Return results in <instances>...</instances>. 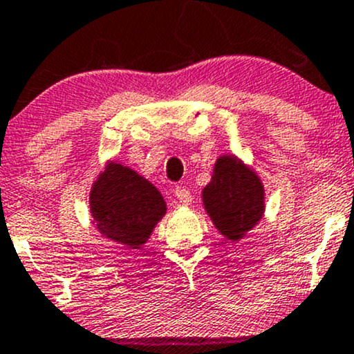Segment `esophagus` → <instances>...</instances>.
<instances>
[{"label":"esophagus","instance_id":"1","mask_svg":"<svg viewBox=\"0 0 354 354\" xmlns=\"http://www.w3.org/2000/svg\"><path fill=\"white\" fill-rule=\"evenodd\" d=\"M174 194H176V197L178 198V202H180L182 205H189L190 202H192V194H190L189 189L176 187V190H174Z\"/></svg>","mask_w":354,"mask_h":354}]
</instances>
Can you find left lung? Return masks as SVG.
<instances>
[{"label":"left lung","mask_w":354,"mask_h":354,"mask_svg":"<svg viewBox=\"0 0 354 354\" xmlns=\"http://www.w3.org/2000/svg\"><path fill=\"white\" fill-rule=\"evenodd\" d=\"M210 221L229 241H239L263 219L264 185L259 176L234 156H222L202 190Z\"/></svg>","instance_id":"8db88e82"}]
</instances>
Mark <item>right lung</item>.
Wrapping results in <instances>:
<instances>
[{"label":"right lung","instance_id":"add662e5","mask_svg":"<svg viewBox=\"0 0 354 354\" xmlns=\"http://www.w3.org/2000/svg\"><path fill=\"white\" fill-rule=\"evenodd\" d=\"M162 194L130 167L109 162L90 190V212L106 239L140 249L165 216Z\"/></svg>","mask_w":354,"mask_h":354}]
</instances>
